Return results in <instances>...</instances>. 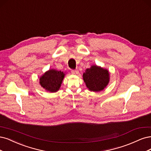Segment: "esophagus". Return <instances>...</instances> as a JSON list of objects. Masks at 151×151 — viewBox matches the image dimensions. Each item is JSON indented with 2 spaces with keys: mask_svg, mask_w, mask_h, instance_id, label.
I'll return each mask as SVG.
<instances>
[{
  "mask_svg": "<svg viewBox=\"0 0 151 151\" xmlns=\"http://www.w3.org/2000/svg\"><path fill=\"white\" fill-rule=\"evenodd\" d=\"M71 73L73 74H75V75H76V74H78L79 73V71H78V70H71Z\"/></svg>",
  "mask_w": 151,
  "mask_h": 151,
  "instance_id": "1",
  "label": "esophagus"
}]
</instances>
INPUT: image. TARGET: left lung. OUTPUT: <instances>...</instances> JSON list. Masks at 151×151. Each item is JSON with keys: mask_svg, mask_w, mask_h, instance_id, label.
Masks as SVG:
<instances>
[{"mask_svg": "<svg viewBox=\"0 0 151 151\" xmlns=\"http://www.w3.org/2000/svg\"><path fill=\"white\" fill-rule=\"evenodd\" d=\"M83 77L87 88L93 91L104 90L109 81V71L97 66H92L86 69Z\"/></svg>", "mask_w": 151, "mask_h": 151, "instance_id": "8db88e82", "label": "left lung"}]
</instances>
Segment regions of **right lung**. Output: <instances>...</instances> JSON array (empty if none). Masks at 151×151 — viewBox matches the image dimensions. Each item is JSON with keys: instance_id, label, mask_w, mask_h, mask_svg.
Listing matches in <instances>:
<instances>
[{"instance_id": "add662e5", "label": "right lung", "mask_w": 151, "mask_h": 151, "mask_svg": "<svg viewBox=\"0 0 151 151\" xmlns=\"http://www.w3.org/2000/svg\"><path fill=\"white\" fill-rule=\"evenodd\" d=\"M65 74L63 72L50 70L40 78V84L46 90L56 92L60 89Z\"/></svg>"}]
</instances>
